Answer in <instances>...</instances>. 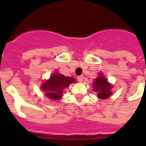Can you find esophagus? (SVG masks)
I'll use <instances>...</instances> for the list:
<instances>
[{"label":"esophagus","mask_w":146,"mask_h":146,"mask_svg":"<svg viewBox=\"0 0 146 146\" xmlns=\"http://www.w3.org/2000/svg\"><path fill=\"white\" fill-rule=\"evenodd\" d=\"M83 80H84V76H77V80H78L79 82H82Z\"/></svg>","instance_id":"1"}]
</instances>
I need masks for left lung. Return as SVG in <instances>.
I'll use <instances>...</instances> for the list:
<instances>
[{"label":"left lung","mask_w":146,"mask_h":146,"mask_svg":"<svg viewBox=\"0 0 146 146\" xmlns=\"http://www.w3.org/2000/svg\"><path fill=\"white\" fill-rule=\"evenodd\" d=\"M95 83L93 84L94 87V91L96 92L97 96L99 98H107L111 95L112 92H110L111 90V85L108 83L107 80L102 75H99L98 78L95 79Z\"/></svg>","instance_id":"left-lung-1"}]
</instances>
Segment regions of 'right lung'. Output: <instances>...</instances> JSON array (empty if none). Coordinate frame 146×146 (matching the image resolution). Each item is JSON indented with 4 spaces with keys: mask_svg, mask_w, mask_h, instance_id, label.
Here are the masks:
<instances>
[{
    "mask_svg": "<svg viewBox=\"0 0 146 146\" xmlns=\"http://www.w3.org/2000/svg\"><path fill=\"white\" fill-rule=\"evenodd\" d=\"M76 80L73 77L65 76L62 74L54 73L48 81L43 84L41 89L45 92V95L51 99L58 100L61 98L63 90Z\"/></svg>",
    "mask_w": 146,
    "mask_h": 146,
    "instance_id": "obj_1",
    "label": "right lung"
}]
</instances>
